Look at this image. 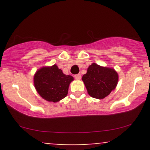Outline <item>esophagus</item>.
<instances>
[{
	"mask_svg": "<svg viewBox=\"0 0 150 150\" xmlns=\"http://www.w3.org/2000/svg\"><path fill=\"white\" fill-rule=\"evenodd\" d=\"M75 78L77 80H80L81 79V75L80 74H77V75H75Z\"/></svg>",
	"mask_w": 150,
	"mask_h": 150,
	"instance_id": "1",
	"label": "esophagus"
}]
</instances>
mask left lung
Wrapping results in <instances>:
<instances>
[{
	"instance_id": "left-lung-1",
	"label": "left lung",
	"mask_w": 150,
	"mask_h": 150,
	"mask_svg": "<svg viewBox=\"0 0 150 150\" xmlns=\"http://www.w3.org/2000/svg\"><path fill=\"white\" fill-rule=\"evenodd\" d=\"M82 80L89 96L102 99L116 87L118 75L113 68L93 63L88 67L87 73L82 76Z\"/></svg>"
}]
</instances>
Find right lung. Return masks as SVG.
<instances>
[{"mask_svg": "<svg viewBox=\"0 0 150 150\" xmlns=\"http://www.w3.org/2000/svg\"><path fill=\"white\" fill-rule=\"evenodd\" d=\"M73 76L65 75L56 64L44 66L34 75V85L38 94L49 102L61 101L68 94Z\"/></svg>", "mask_w": 150, "mask_h": 150, "instance_id": "1", "label": "right lung"}]
</instances>
